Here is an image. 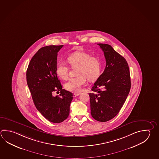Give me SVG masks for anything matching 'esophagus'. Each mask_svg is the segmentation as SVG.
Returning a JSON list of instances; mask_svg holds the SVG:
<instances>
[{
	"label": "esophagus",
	"mask_w": 159,
	"mask_h": 159,
	"mask_svg": "<svg viewBox=\"0 0 159 159\" xmlns=\"http://www.w3.org/2000/svg\"><path fill=\"white\" fill-rule=\"evenodd\" d=\"M79 95H80V93H74V97H77V96H79Z\"/></svg>",
	"instance_id": "obj_1"
}]
</instances>
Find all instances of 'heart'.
<instances>
[{
  "label": "heart",
  "mask_w": 159,
  "mask_h": 159,
  "mask_svg": "<svg viewBox=\"0 0 159 159\" xmlns=\"http://www.w3.org/2000/svg\"><path fill=\"white\" fill-rule=\"evenodd\" d=\"M69 65L72 69H76V77L70 79L65 84L66 90L78 93L80 92L87 79L89 81H95L99 78L102 71V63L99 58L91 57L85 52H75L67 58ZM56 74L61 79H69V67L63 61H59L56 65Z\"/></svg>",
  "instance_id": "1"
}]
</instances>
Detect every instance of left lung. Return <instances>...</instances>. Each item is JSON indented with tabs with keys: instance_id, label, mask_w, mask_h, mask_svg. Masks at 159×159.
<instances>
[{
	"instance_id": "8db88e82",
	"label": "left lung",
	"mask_w": 159,
	"mask_h": 159,
	"mask_svg": "<svg viewBox=\"0 0 159 159\" xmlns=\"http://www.w3.org/2000/svg\"><path fill=\"white\" fill-rule=\"evenodd\" d=\"M104 53L105 70L94 84L89 93L90 113L98 121L113 119L120 111L131 87L129 66L125 59L111 45L97 44Z\"/></svg>"
}]
</instances>
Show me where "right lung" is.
Returning a JSON list of instances; mask_svg holds the SVG:
<instances>
[{
	"instance_id": "1",
	"label": "right lung",
	"mask_w": 159,
	"mask_h": 159,
	"mask_svg": "<svg viewBox=\"0 0 159 159\" xmlns=\"http://www.w3.org/2000/svg\"><path fill=\"white\" fill-rule=\"evenodd\" d=\"M63 45H48L34 56L27 67L26 80L34 103L42 115L54 123L66 120L70 113L72 93L62 89L56 74L58 52ZM59 95L54 97L53 91Z\"/></svg>"
}]
</instances>
